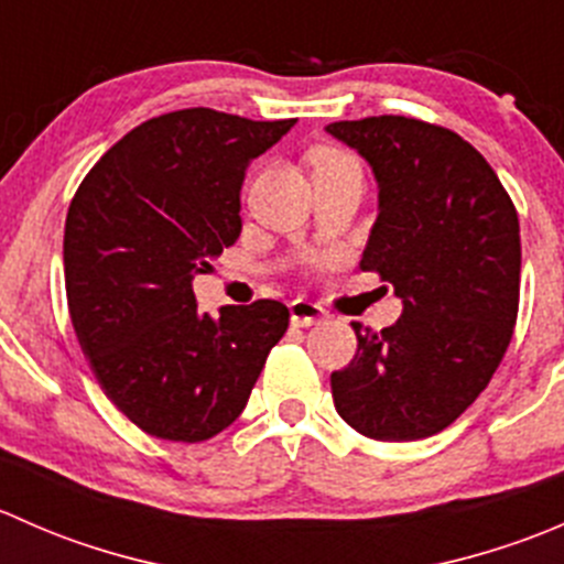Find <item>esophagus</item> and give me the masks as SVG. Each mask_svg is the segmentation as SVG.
Wrapping results in <instances>:
<instances>
[{
  "mask_svg": "<svg viewBox=\"0 0 564 564\" xmlns=\"http://www.w3.org/2000/svg\"><path fill=\"white\" fill-rule=\"evenodd\" d=\"M289 311H292L294 327H311V324H318L324 316H327L322 305L311 303V300H303V297L292 300V303H289Z\"/></svg>",
  "mask_w": 564,
  "mask_h": 564,
  "instance_id": "34e87169",
  "label": "esophagus"
}]
</instances>
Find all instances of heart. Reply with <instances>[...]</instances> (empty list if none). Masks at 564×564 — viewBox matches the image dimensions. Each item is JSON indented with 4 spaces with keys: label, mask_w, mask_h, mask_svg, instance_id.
Masks as SVG:
<instances>
[{
    "label": "heart",
    "mask_w": 564,
    "mask_h": 564,
    "mask_svg": "<svg viewBox=\"0 0 564 564\" xmlns=\"http://www.w3.org/2000/svg\"><path fill=\"white\" fill-rule=\"evenodd\" d=\"M311 163H314V172H322V169H335V166H351V158L346 152L333 150V147H322L311 155Z\"/></svg>",
    "instance_id": "1"
}]
</instances>
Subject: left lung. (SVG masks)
Listing matches in <instances>:
<instances>
[{
	"instance_id": "1",
	"label": "left lung",
	"mask_w": 564,
	"mask_h": 564,
	"mask_svg": "<svg viewBox=\"0 0 564 564\" xmlns=\"http://www.w3.org/2000/svg\"><path fill=\"white\" fill-rule=\"evenodd\" d=\"M327 133L377 176L379 215L360 267L403 303L382 333L351 322L357 355L329 377L335 409L368 440H425L475 403L508 351L519 215L486 158L453 130L384 113Z\"/></svg>"
}]
</instances>
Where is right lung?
<instances>
[{
  "instance_id": "add662e5",
  "label": "right lung",
  "mask_w": 564,
  "mask_h": 564,
  "mask_svg": "<svg viewBox=\"0 0 564 564\" xmlns=\"http://www.w3.org/2000/svg\"><path fill=\"white\" fill-rule=\"evenodd\" d=\"M292 128L213 108L161 113L122 135L73 196V329L113 406L150 436L204 442L229 429L286 333L278 300L202 314L193 278L237 242L248 163Z\"/></svg>"
}]
</instances>
